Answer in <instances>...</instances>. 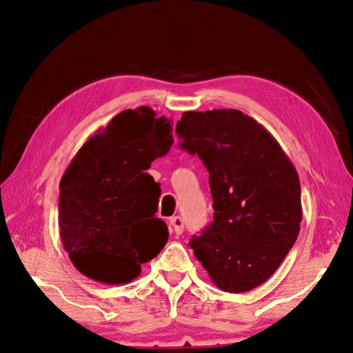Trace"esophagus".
<instances>
[{"mask_svg":"<svg viewBox=\"0 0 353 353\" xmlns=\"http://www.w3.org/2000/svg\"><path fill=\"white\" fill-rule=\"evenodd\" d=\"M170 226L176 235H181L183 232V220L181 219V216H172V219L170 220Z\"/></svg>","mask_w":353,"mask_h":353,"instance_id":"34e87169","label":"esophagus"}]
</instances>
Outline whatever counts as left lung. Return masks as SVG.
Segmentation results:
<instances>
[{
  "mask_svg": "<svg viewBox=\"0 0 353 353\" xmlns=\"http://www.w3.org/2000/svg\"><path fill=\"white\" fill-rule=\"evenodd\" d=\"M176 133L209 172L214 221L191 247L215 287L245 292L264 283L294 245L301 182L273 134L241 110L183 112Z\"/></svg>",
  "mask_w": 353,
  "mask_h": 353,
  "instance_id": "8db88e82",
  "label": "left lung"
}]
</instances>
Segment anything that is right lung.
<instances>
[{
  "mask_svg": "<svg viewBox=\"0 0 353 353\" xmlns=\"http://www.w3.org/2000/svg\"><path fill=\"white\" fill-rule=\"evenodd\" d=\"M171 121L147 106L119 112L74 156L61 181L59 229L81 274L108 285L129 283L159 254L168 228L154 214L159 183L150 165L172 142Z\"/></svg>",
  "mask_w": 353,
  "mask_h": 353,
  "instance_id": "right-lung-1",
  "label": "right lung"
}]
</instances>
